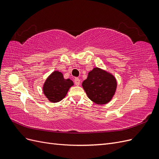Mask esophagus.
Here are the masks:
<instances>
[{
    "label": "esophagus",
    "mask_w": 159,
    "mask_h": 159,
    "mask_svg": "<svg viewBox=\"0 0 159 159\" xmlns=\"http://www.w3.org/2000/svg\"><path fill=\"white\" fill-rule=\"evenodd\" d=\"M74 83H75V85H77V86L80 85V80L79 78H75L74 79Z\"/></svg>",
    "instance_id": "obj_1"
}]
</instances>
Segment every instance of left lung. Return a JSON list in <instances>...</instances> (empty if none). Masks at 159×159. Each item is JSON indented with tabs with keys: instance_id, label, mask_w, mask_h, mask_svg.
<instances>
[{
	"instance_id": "8db88e82",
	"label": "left lung",
	"mask_w": 159,
	"mask_h": 159,
	"mask_svg": "<svg viewBox=\"0 0 159 159\" xmlns=\"http://www.w3.org/2000/svg\"><path fill=\"white\" fill-rule=\"evenodd\" d=\"M82 86L89 99L96 104L103 105L111 100L116 91L117 81L107 71L95 68L89 72Z\"/></svg>"
}]
</instances>
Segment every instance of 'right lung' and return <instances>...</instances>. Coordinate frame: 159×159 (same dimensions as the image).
Wrapping results in <instances>:
<instances>
[{
    "label": "right lung",
    "mask_w": 159,
    "mask_h": 159,
    "mask_svg": "<svg viewBox=\"0 0 159 159\" xmlns=\"http://www.w3.org/2000/svg\"><path fill=\"white\" fill-rule=\"evenodd\" d=\"M73 85L74 82L71 80H65L61 72L55 71L46 79L43 86V91L50 102L56 103L65 98Z\"/></svg>",
    "instance_id": "right-lung-1"
}]
</instances>
